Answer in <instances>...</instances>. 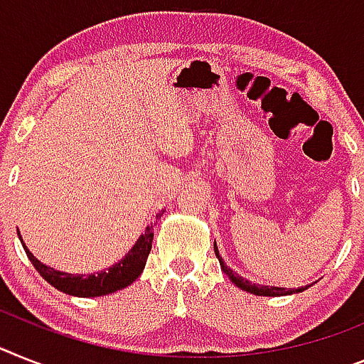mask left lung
<instances>
[{"instance_id":"left-lung-1","label":"left lung","mask_w":364,"mask_h":364,"mask_svg":"<svg viewBox=\"0 0 364 364\" xmlns=\"http://www.w3.org/2000/svg\"><path fill=\"white\" fill-rule=\"evenodd\" d=\"M215 253H216V257H218L220 267H222V270H224L225 276L233 281L235 285L239 287V289H242V291H246V292H252V294H255V296H287V294H294V292H301L307 289V287H298V289H283V287L255 285V283L248 281L246 277H240L237 272H233L231 268L228 267V264H225L224 259L220 257L218 248H216V242H215Z\"/></svg>"}]
</instances>
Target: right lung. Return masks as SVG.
I'll list each match as a JSON object with an SVG mask.
<instances>
[{
    "label": "right lung",
    "instance_id": "1",
    "mask_svg": "<svg viewBox=\"0 0 364 364\" xmlns=\"http://www.w3.org/2000/svg\"><path fill=\"white\" fill-rule=\"evenodd\" d=\"M163 213L164 210L157 213V218H161ZM151 240H154V225H148L144 233L140 235L139 240L135 242V246L127 252V255L120 262H116V264L109 267L107 270L97 272V274H87V276H81V274L75 276V274H66V272L55 270V268L48 267V264L38 261L27 250L23 240H21V246L26 250L27 257L33 262V267L36 268V272L50 285H53L57 291L70 296H79V298H96V296L112 294V292L129 287L142 274L149 252H151Z\"/></svg>",
    "mask_w": 364,
    "mask_h": 364
}]
</instances>
